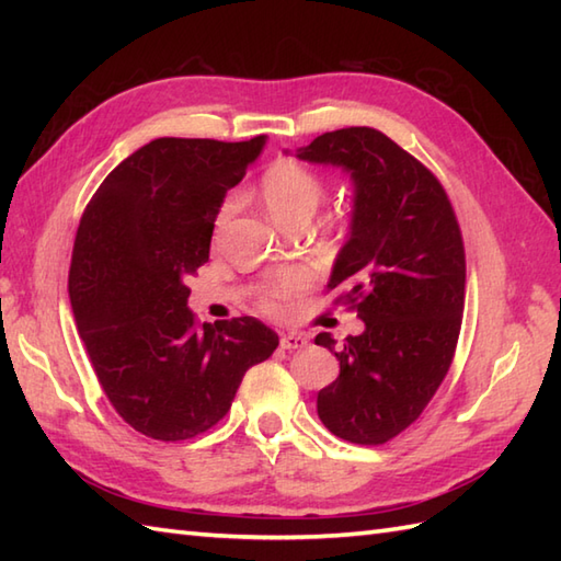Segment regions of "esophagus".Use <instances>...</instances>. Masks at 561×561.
Wrapping results in <instances>:
<instances>
[{
  "label": "esophagus",
  "mask_w": 561,
  "mask_h": 561,
  "mask_svg": "<svg viewBox=\"0 0 561 561\" xmlns=\"http://www.w3.org/2000/svg\"><path fill=\"white\" fill-rule=\"evenodd\" d=\"M308 347V337L301 335V332H287L282 337V350H304Z\"/></svg>",
  "instance_id": "34e87169"
}]
</instances>
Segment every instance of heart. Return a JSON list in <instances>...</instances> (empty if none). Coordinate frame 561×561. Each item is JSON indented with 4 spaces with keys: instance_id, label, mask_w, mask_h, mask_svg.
Masks as SVG:
<instances>
[{
    "instance_id": "1",
    "label": "heart",
    "mask_w": 561,
    "mask_h": 561,
    "mask_svg": "<svg viewBox=\"0 0 561 561\" xmlns=\"http://www.w3.org/2000/svg\"><path fill=\"white\" fill-rule=\"evenodd\" d=\"M260 195L270 217L279 226H287L291 221H308L313 217L320 202H323L325 187L323 181L308 171L306 165L282 159L272 163L267 173L262 175ZM236 209V197H229L219 209L217 229L229 221V217ZM306 289V274L301 270H284L272 279L265 294V306L270 311H282V304L289 301L291 296Z\"/></svg>"
}]
</instances>
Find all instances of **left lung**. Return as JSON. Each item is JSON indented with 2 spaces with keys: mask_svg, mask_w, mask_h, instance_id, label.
<instances>
[{
  "mask_svg": "<svg viewBox=\"0 0 561 561\" xmlns=\"http://www.w3.org/2000/svg\"><path fill=\"white\" fill-rule=\"evenodd\" d=\"M296 159L342 169L354 190L328 289L354 304L364 332L342 344L330 332L316 337L340 362L318 392V416L352 444H386L422 414L456 352L465 304L456 214L436 178L374 127L320 135Z\"/></svg>",
  "mask_w": 561,
  "mask_h": 561,
  "instance_id": "left-lung-1",
  "label": "left lung"
}]
</instances>
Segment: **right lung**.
Instances as JSON below:
<instances>
[{
	"instance_id": "1",
	"label": "right lung",
	"mask_w": 561,
	"mask_h": 561,
	"mask_svg": "<svg viewBox=\"0 0 561 561\" xmlns=\"http://www.w3.org/2000/svg\"><path fill=\"white\" fill-rule=\"evenodd\" d=\"M265 145L153 139L115 165L81 217L69 267L77 330L115 412L149 438L207 432L279 344L257 318L197 328L187 308L224 197Z\"/></svg>"
}]
</instances>
